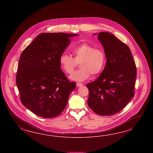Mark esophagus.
I'll list each match as a JSON object with an SVG mask.
<instances>
[{
    "label": "esophagus",
    "mask_w": 153,
    "mask_h": 153,
    "mask_svg": "<svg viewBox=\"0 0 153 153\" xmlns=\"http://www.w3.org/2000/svg\"><path fill=\"white\" fill-rule=\"evenodd\" d=\"M76 85H77V87H81V86H83V84H82V83H79V82H77V83H76Z\"/></svg>",
    "instance_id": "obj_1"
}]
</instances>
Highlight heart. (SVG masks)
Instances as JSON below:
<instances>
[{
  "mask_svg": "<svg viewBox=\"0 0 153 153\" xmlns=\"http://www.w3.org/2000/svg\"><path fill=\"white\" fill-rule=\"evenodd\" d=\"M71 51L74 58L67 53H63L59 57V63L65 73L71 74L78 63L81 69L74 72L70 79L83 81L88 79L91 74H99L105 63V54L101 48L95 47L86 42L74 46Z\"/></svg>",
  "mask_w": 153,
  "mask_h": 153,
  "instance_id": "b5f03b06",
  "label": "heart"
}]
</instances>
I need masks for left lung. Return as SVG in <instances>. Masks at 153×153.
<instances>
[{
  "label": "left lung",
  "instance_id": "8db88e82",
  "mask_svg": "<svg viewBox=\"0 0 153 153\" xmlns=\"http://www.w3.org/2000/svg\"><path fill=\"white\" fill-rule=\"evenodd\" d=\"M97 37L107 63L99 77L86 85L88 104L97 114L111 116L122 110L134 97L136 67L128 46L114 35L101 32Z\"/></svg>",
  "mask_w": 153,
  "mask_h": 153
}]
</instances>
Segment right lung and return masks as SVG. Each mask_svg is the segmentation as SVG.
<instances>
[{
  "label": "right lung",
  "mask_w": 153,
  "mask_h": 153,
  "mask_svg": "<svg viewBox=\"0 0 153 153\" xmlns=\"http://www.w3.org/2000/svg\"><path fill=\"white\" fill-rule=\"evenodd\" d=\"M77 34L42 33L21 54L16 84L22 104L43 118L59 115L67 104L76 82L60 69L59 57Z\"/></svg>",
  "instance_id": "obj_1"
}]
</instances>
